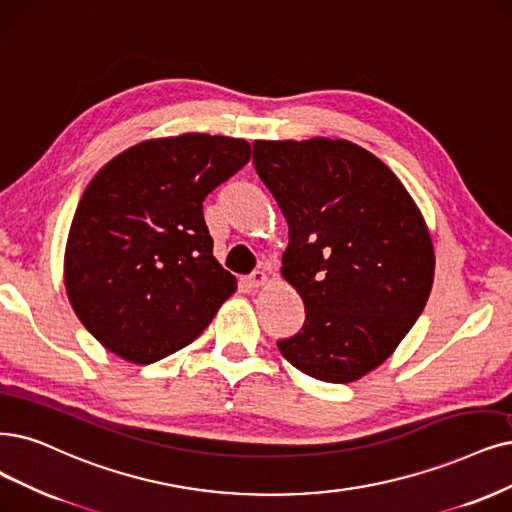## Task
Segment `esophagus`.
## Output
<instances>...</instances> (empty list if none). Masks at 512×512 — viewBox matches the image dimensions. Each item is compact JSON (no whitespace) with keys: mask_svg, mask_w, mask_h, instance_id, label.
I'll use <instances>...</instances> for the list:
<instances>
[{"mask_svg":"<svg viewBox=\"0 0 512 512\" xmlns=\"http://www.w3.org/2000/svg\"><path fill=\"white\" fill-rule=\"evenodd\" d=\"M268 282V274L263 270H255L251 276H246V285L257 289V287H263Z\"/></svg>","mask_w":512,"mask_h":512,"instance_id":"esophagus-1","label":"esophagus"}]
</instances>
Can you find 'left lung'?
<instances>
[{"label": "left lung", "mask_w": 512, "mask_h": 512, "mask_svg": "<svg viewBox=\"0 0 512 512\" xmlns=\"http://www.w3.org/2000/svg\"><path fill=\"white\" fill-rule=\"evenodd\" d=\"M253 164L287 219L282 276L306 306L278 350L316 380H361L428 301L434 249L420 208L380 158L344 139L255 141Z\"/></svg>", "instance_id": "8db88e82"}]
</instances>
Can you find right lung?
<instances>
[{
	"label": "right lung",
	"instance_id": "right-lung-1",
	"mask_svg": "<svg viewBox=\"0 0 512 512\" xmlns=\"http://www.w3.org/2000/svg\"><path fill=\"white\" fill-rule=\"evenodd\" d=\"M251 160L244 139L185 132L109 160L73 215L65 289L82 325L135 365L208 327L236 278L213 257L202 202Z\"/></svg>",
	"mask_w": 512,
	"mask_h": 512
}]
</instances>
